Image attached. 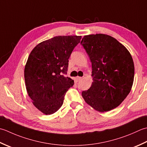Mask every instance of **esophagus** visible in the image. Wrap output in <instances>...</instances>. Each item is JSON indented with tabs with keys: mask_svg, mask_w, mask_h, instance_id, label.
Returning <instances> with one entry per match:
<instances>
[{
	"mask_svg": "<svg viewBox=\"0 0 147 147\" xmlns=\"http://www.w3.org/2000/svg\"><path fill=\"white\" fill-rule=\"evenodd\" d=\"M82 79V78L81 77H76L77 81H79V80H80Z\"/></svg>",
	"mask_w": 147,
	"mask_h": 147,
	"instance_id": "obj_1",
	"label": "esophagus"
}]
</instances>
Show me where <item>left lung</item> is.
I'll return each instance as SVG.
<instances>
[{
    "label": "left lung",
    "mask_w": 147,
    "mask_h": 147,
    "mask_svg": "<svg viewBox=\"0 0 147 147\" xmlns=\"http://www.w3.org/2000/svg\"><path fill=\"white\" fill-rule=\"evenodd\" d=\"M80 44L91 61L93 80L90 88L82 92V97L97 111H110L121 104L132 88V56L117 40L105 34L85 35Z\"/></svg>",
    "instance_id": "obj_1"
}]
</instances>
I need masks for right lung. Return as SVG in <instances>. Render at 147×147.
Masks as SVG:
<instances>
[{"label": "right lung", "mask_w": 147, "mask_h": 147, "mask_svg": "<svg viewBox=\"0 0 147 147\" xmlns=\"http://www.w3.org/2000/svg\"><path fill=\"white\" fill-rule=\"evenodd\" d=\"M81 36H56L37 45L25 67L26 89L32 103L46 115L55 113L63 103L74 81L67 74L68 59Z\"/></svg>", "instance_id": "obj_1"}]
</instances>
